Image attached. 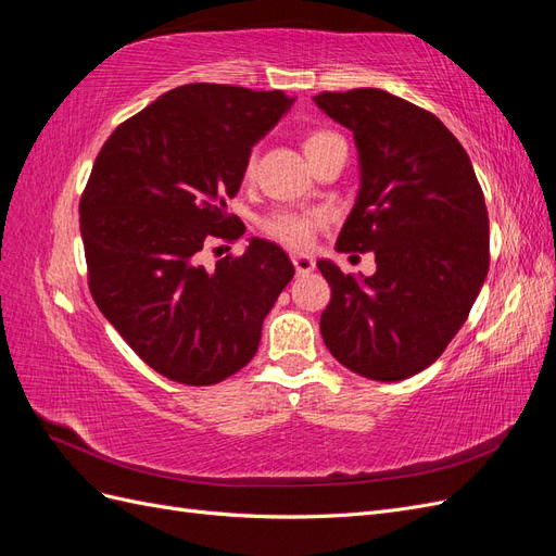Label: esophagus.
Listing matches in <instances>:
<instances>
[{
    "label": "esophagus",
    "mask_w": 556,
    "mask_h": 556,
    "mask_svg": "<svg viewBox=\"0 0 556 556\" xmlns=\"http://www.w3.org/2000/svg\"><path fill=\"white\" fill-rule=\"evenodd\" d=\"M292 264H294L299 276H306L315 268V260L311 255H292Z\"/></svg>",
    "instance_id": "1"
}]
</instances>
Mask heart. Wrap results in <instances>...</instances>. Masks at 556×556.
<instances>
[{
  "label": "heart",
  "instance_id": "b5f03b06",
  "mask_svg": "<svg viewBox=\"0 0 556 556\" xmlns=\"http://www.w3.org/2000/svg\"><path fill=\"white\" fill-rule=\"evenodd\" d=\"M339 141H343V139L331 129L311 131L304 141L308 160L315 153H319V150H325ZM243 174H245V178H252V174H255V155L248 157ZM325 220H327V215L323 211H315V208H306V211L280 208V211H274L271 215H266L260 227L268 239H274V241L288 245V248H294V250H304L313 243L315 231L325 225Z\"/></svg>",
  "mask_w": 556,
  "mask_h": 556
}]
</instances>
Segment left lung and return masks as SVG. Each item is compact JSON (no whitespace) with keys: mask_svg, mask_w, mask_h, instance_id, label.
Here are the masks:
<instances>
[{"mask_svg":"<svg viewBox=\"0 0 556 556\" xmlns=\"http://www.w3.org/2000/svg\"><path fill=\"white\" fill-rule=\"evenodd\" d=\"M355 134L362 188L336 241L374 252L355 278L319 260L331 288L325 345L350 371L396 382L425 371L462 329L490 268V217L464 146L433 113L378 88L319 92Z\"/></svg>","mask_w":556,"mask_h":556,"instance_id":"left-lung-1","label":"left lung"}]
</instances>
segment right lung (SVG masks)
Returning <instances> with one entry per match:
<instances>
[{"label":"right lung","mask_w":556,"mask_h":556,"mask_svg":"<svg viewBox=\"0 0 556 556\" xmlns=\"http://www.w3.org/2000/svg\"><path fill=\"white\" fill-rule=\"evenodd\" d=\"M292 102L280 90L190 83L117 125L94 160L78 206L92 299L174 382L204 387L241 371L294 276L285 250L264 239L215 268L199 262L208 243L245 233L227 197L241 188L250 148Z\"/></svg>","instance_id":"obj_1"}]
</instances>
